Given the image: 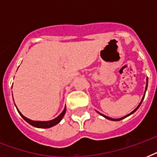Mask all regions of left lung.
Listing matches in <instances>:
<instances>
[{
    "label": "left lung",
    "instance_id": "obj_1",
    "mask_svg": "<svg viewBox=\"0 0 157 157\" xmlns=\"http://www.w3.org/2000/svg\"><path fill=\"white\" fill-rule=\"evenodd\" d=\"M147 86H146V90H147ZM145 92H146V91H145ZM144 96H145V95H144ZM144 98H143V99H142L141 103H139V106H138V107H137L136 108H135V109H134V111H133V112H131V113H129V115H127V116H125V117H122V118H120V119H113V118H111V117H107V116H104V115L101 114V113H99V114H100V115H102V116H103V117H104L105 118H107V119H108V120H111V121H121V120L124 119V118H125V117H128V116H129V115L133 114V113H134V112H136V111H137V109H138V108H139V107H140V105H141L142 102H143V100H144Z\"/></svg>",
    "mask_w": 157,
    "mask_h": 157
}]
</instances>
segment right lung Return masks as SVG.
Instances as JSON below:
<instances>
[{
    "label": "right lung",
    "instance_id": "add662e5",
    "mask_svg": "<svg viewBox=\"0 0 157 157\" xmlns=\"http://www.w3.org/2000/svg\"><path fill=\"white\" fill-rule=\"evenodd\" d=\"M18 112H19V114L21 115V117H23V119L25 120L26 121L29 123L30 124H32L33 126L36 127V128H50V127L54 126L55 124H57L58 123L60 122L62 119H63V117L64 114H65V112H66V107L64 108V110L63 111L61 114L59 115V117H56L55 119L52 120V121H31V120L28 119V118H26L25 117H23V115L21 114L20 112L18 110Z\"/></svg>",
    "mask_w": 157,
    "mask_h": 157
}]
</instances>
